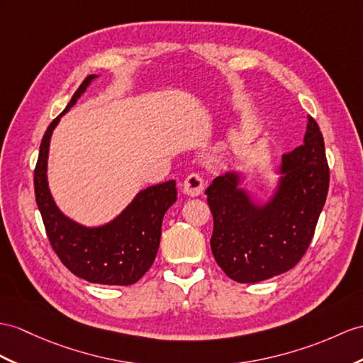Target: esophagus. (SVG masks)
Returning a JSON list of instances; mask_svg holds the SVG:
<instances>
[{"label": "esophagus", "mask_w": 363, "mask_h": 363, "mask_svg": "<svg viewBox=\"0 0 363 363\" xmlns=\"http://www.w3.org/2000/svg\"><path fill=\"white\" fill-rule=\"evenodd\" d=\"M205 189V182H203L199 174H191L183 183V192L189 197H199Z\"/></svg>", "instance_id": "1"}]
</instances>
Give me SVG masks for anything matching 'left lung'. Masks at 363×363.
<instances>
[{"instance_id": "obj_1", "label": "left lung", "mask_w": 363, "mask_h": 363, "mask_svg": "<svg viewBox=\"0 0 363 363\" xmlns=\"http://www.w3.org/2000/svg\"><path fill=\"white\" fill-rule=\"evenodd\" d=\"M271 196L242 188V172H226L206 189L214 217L211 250L238 284H257L294 268L303 257L330 184L320 128L308 115L303 145L284 154Z\"/></svg>"}]
</instances>
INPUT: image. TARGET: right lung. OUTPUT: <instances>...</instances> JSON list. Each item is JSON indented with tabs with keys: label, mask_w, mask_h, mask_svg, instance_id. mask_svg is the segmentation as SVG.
Listing matches in <instances>:
<instances>
[{
	"label": "right lung",
	"mask_w": 363,
	"mask_h": 363,
	"mask_svg": "<svg viewBox=\"0 0 363 363\" xmlns=\"http://www.w3.org/2000/svg\"><path fill=\"white\" fill-rule=\"evenodd\" d=\"M95 78L99 75L84 79L44 134L33 175L35 199L52 248L70 272L91 284L128 286L152 267L163 217L177 200V188L175 182L169 180L141 189L117 217L99 226L78 223L57 206L48 182L50 138L61 117L75 106Z\"/></svg>",
	"instance_id": "right-lung-1"
}]
</instances>
